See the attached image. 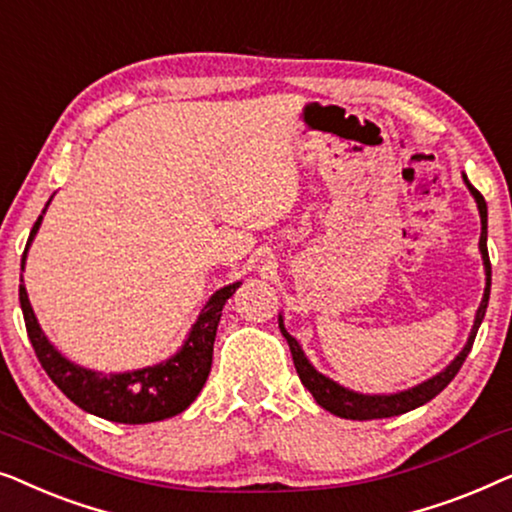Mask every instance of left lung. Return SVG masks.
<instances>
[{
    "mask_svg": "<svg viewBox=\"0 0 512 512\" xmlns=\"http://www.w3.org/2000/svg\"><path fill=\"white\" fill-rule=\"evenodd\" d=\"M464 177V184L471 195L475 198V205H478V212H480V254H482V265H485V293H482V300H480V307L478 312H475V319H473V328H471V335H468L466 345L461 352L454 356L450 366H445L440 370L438 375L429 377V380H424L422 384H415V387L410 389H403V391H396V394H361V391H354V389H347L342 387V384L333 382L331 377L321 375L317 368L312 366L310 359H307L303 347L298 345V340L289 335V331L284 328V317L279 314V331L289 342V349H291V356H293V366L298 370V377L300 382L305 384V389L310 391L314 396V401H317L321 408L331 412L335 417H342V419H382V417H396V415H403V412H410L419 408V405L429 403L431 398H436L440 391H443L447 384L454 380V375L459 373L461 363L466 361L468 352H471L473 347V340H475V333H478V328L482 324V319H485V312H487V303H489V286H492V265H489V254H487V202L482 198L478 188H473L471 181H468L466 174H461Z\"/></svg>",
    "mask_w": 512,
    "mask_h": 512,
    "instance_id": "8db88e82",
    "label": "left lung"
}]
</instances>
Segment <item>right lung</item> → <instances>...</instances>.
<instances>
[{"instance_id":"1","label":"right lung","mask_w":512,"mask_h":512,"mask_svg":"<svg viewBox=\"0 0 512 512\" xmlns=\"http://www.w3.org/2000/svg\"><path fill=\"white\" fill-rule=\"evenodd\" d=\"M51 200L46 202V207L51 205ZM46 207L32 226L20 270H25L27 251H30L34 235L39 233ZM240 284L242 282H233L212 293L177 354L156 363V366L125 370V373H100V370L83 368L62 356L53 342L46 338V333L41 331L37 314H34L30 298H27L23 275H20V307H23L27 335H30L41 368L58 384V389L69 401L90 415L109 419V422L149 424L179 415L198 398L209 377V370H212L214 338L221 321V310Z\"/></svg>"}]
</instances>
